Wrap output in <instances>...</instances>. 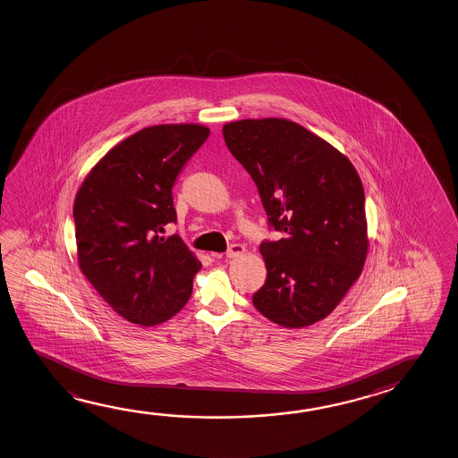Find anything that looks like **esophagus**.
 Segmentation results:
<instances>
[{"instance_id": "esophagus-1", "label": "esophagus", "mask_w": 458, "mask_h": 458, "mask_svg": "<svg viewBox=\"0 0 458 458\" xmlns=\"http://www.w3.org/2000/svg\"><path fill=\"white\" fill-rule=\"evenodd\" d=\"M245 253V247L242 243H233L229 245V249L225 251L227 258H237V256L243 255Z\"/></svg>"}]
</instances>
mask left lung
I'll use <instances>...</instances> for the list:
<instances>
[{
	"instance_id": "8db88e82",
	"label": "left lung",
	"mask_w": 458,
	"mask_h": 458,
	"mask_svg": "<svg viewBox=\"0 0 458 458\" xmlns=\"http://www.w3.org/2000/svg\"><path fill=\"white\" fill-rule=\"evenodd\" d=\"M223 136L255 181L269 231L284 233L259 245L267 277L253 306L288 328L327 318L367 255L364 187L354 166L290 120L233 122Z\"/></svg>"
}]
</instances>
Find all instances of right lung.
<instances>
[{
	"instance_id": "right-lung-1",
	"label": "right lung",
	"mask_w": 458,
	"mask_h": 458,
	"mask_svg": "<svg viewBox=\"0 0 458 458\" xmlns=\"http://www.w3.org/2000/svg\"><path fill=\"white\" fill-rule=\"evenodd\" d=\"M209 130L157 124L122 140L94 166L73 205L78 263L122 318L156 326L182 310L202 269L178 233L173 186Z\"/></svg>"
}]
</instances>
